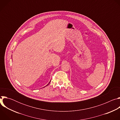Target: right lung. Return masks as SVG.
Here are the masks:
<instances>
[{"label":"right lung","mask_w":120,"mask_h":120,"mask_svg":"<svg viewBox=\"0 0 120 120\" xmlns=\"http://www.w3.org/2000/svg\"><path fill=\"white\" fill-rule=\"evenodd\" d=\"M50 82H51V81H50V82H49V83H48V84H47V85H46V86H47V85H48V84H49V83H50Z\"/></svg>","instance_id":"right-lung-1"}]
</instances>
